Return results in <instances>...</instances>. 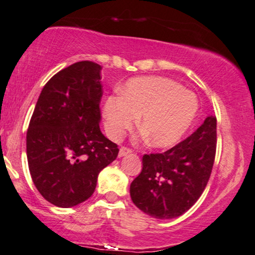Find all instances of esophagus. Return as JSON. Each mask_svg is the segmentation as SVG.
<instances>
[{"instance_id":"esophagus-1","label":"esophagus","mask_w":255,"mask_h":255,"mask_svg":"<svg viewBox=\"0 0 255 255\" xmlns=\"http://www.w3.org/2000/svg\"><path fill=\"white\" fill-rule=\"evenodd\" d=\"M131 152H132V149L128 148V146H122L121 150H119V157L127 156V155L131 154Z\"/></svg>"}]
</instances>
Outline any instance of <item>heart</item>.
<instances>
[{"label":"heart","mask_w":255,"mask_h":255,"mask_svg":"<svg viewBox=\"0 0 255 255\" xmlns=\"http://www.w3.org/2000/svg\"><path fill=\"white\" fill-rule=\"evenodd\" d=\"M198 112L193 93L167 77H137L122 88L121 97L106 100L104 115L113 138L121 137L140 117L139 128L155 148H168L180 142Z\"/></svg>","instance_id":"1"}]
</instances>
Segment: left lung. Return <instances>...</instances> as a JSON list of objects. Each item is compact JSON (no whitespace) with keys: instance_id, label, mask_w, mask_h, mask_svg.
Returning a JSON list of instances; mask_svg holds the SVG:
<instances>
[{"instance_id":"8db88e82","label":"left lung","mask_w":255,"mask_h":255,"mask_svg":"<svg viewBox=\"0 0 255 255\" xmlns=\"http://www.w3.org/2000/svg\"><path fill=\"white\" fill-rule=\"evenodd\" d=\"M216 145L217 121L211 116L173 148L143 155L142 172L130 185L133 204L160 220L181 216L208 185Z\"/></svg>"}]
</instances>
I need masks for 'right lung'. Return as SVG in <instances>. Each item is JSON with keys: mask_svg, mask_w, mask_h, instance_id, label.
<instances>
[{"mask_svg": "<svg viewBox=\"0 0 255 255\" xmlns=\"http://www.w3.org/2000/svg\"><path fill=\"white\" fill-rule=\"evenodd\" d=\"M101 67L76 62L44 86L26 136L32 180L39 193L58 208L85 202L99 173L118 156V145L100 131Z\"/></svg>", "mask_w": 255, "mask_h": 255, "instance_id": "1", "label": "right lung"}]
</instances>
